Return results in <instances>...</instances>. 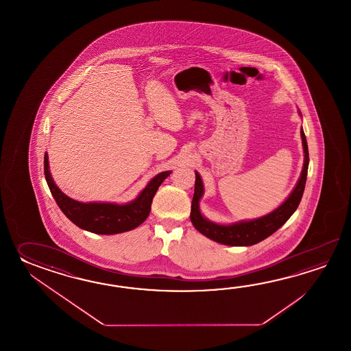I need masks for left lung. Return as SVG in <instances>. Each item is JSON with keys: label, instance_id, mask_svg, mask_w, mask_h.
I'll use <instances>...</instances> for the list:
<instances>
[{"label": "left lung", "instance_id": "obj_1", "mask_svg": "<svg viewBox=\"0 0 351 351\" xmlns=\"http://www.w3.org/2000/svg\"><path fill=\"white\" fill-rule=\"evenodd\" d=\"M301 115V112L298 110ZM301 139L304 148V165L300 174L298 183L292 189L290 195L285 199L276 209L265 216L245 219L231 224L216 223L209 221L208 218L202 215L199 202L204 194V186L199 173L195 172V184H194L193 201L191 207V221L197 231L209 239L227 246H252L265 239L269 237L272 233L284 226L287 219L298 209V204L305 191L306 177L308 169V148L306 142L305 133L301 128Z\"/></svg>", "mask_w": 351, "mask_h": 351}]
</instances>
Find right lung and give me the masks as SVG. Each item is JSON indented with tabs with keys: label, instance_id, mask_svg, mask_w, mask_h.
I'll return each mask as SVG.
<instances>
[{
	"label": "right lung",
	"instance_id": "obj_1",
	"mask_svg": "<svg viewBox=\"0 0 351 351\" xmlns=\"http://www.w3.org/2000/svg\"><path fill=\"white\" fill-rule=\"evenodd\" d=\"M44 172L46 182L55 201L62 213L82 230L97 234H117L132 231L149 216L152 201L158 188L163 183L171 171L162 172L150 179L148 184L133 201L124 204L112 202H79L70 198L55 184L50 167L49 156L45 153Z\"/></svg>",
	"mask_w": 351,
	"mask_h": 351
}]
</instances>
